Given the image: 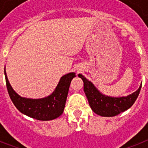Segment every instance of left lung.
I'll return each mask as SVG.
<instances>
[{
	"label": "left lung",
	"mask_w": 148,
	"mask_h": 148,
	"mask_svg": "<svg viewBox=\"0 0 148 148\" xmlns=\"http://www.w3.org/2000/svg\"><path fill=\"white\" fill-rule=\"evenodd\" d=\"M79 77L83 81L84 92L92 110L102 116H114L127 110L134 103L141 89L140 85L136 92L125 97H106L100 93L92 82L83 75L79 74Z\"/></svg>",
	"instance_id": "obj_1"
}]
</instances>
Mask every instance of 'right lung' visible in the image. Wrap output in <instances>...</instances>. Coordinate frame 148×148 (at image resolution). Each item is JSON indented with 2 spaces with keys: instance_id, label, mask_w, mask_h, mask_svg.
<instances>
[{
  "instance_id": "add662e5",
  "label": "right lung",
  "mask_w": 148,
  "mask_h": 148,
  "mask_svg": "<svg viewBox=\"0 0 148 148\" xmlns=\"http://www.w3.org/2000/svg\"><path fill=\"white\" fill-rule=\"evenodd\" d=\"M4 75L9 97L21 113L38 121H51L63 113L70 82L76 75L74 73L63 75L55 92L46 98L38 99H26L16 93L9 83L4 68Z\"/></svg>"
}]
</instances>
